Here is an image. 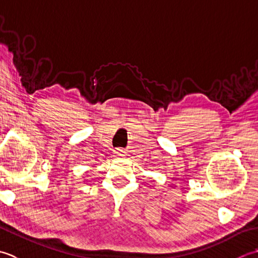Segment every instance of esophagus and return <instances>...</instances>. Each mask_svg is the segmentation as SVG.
Here are the masks:
<instances>
[{
	"instance_id": "esophagus-1",
	"label": "esophagus",
	"mask_w": 258,
	"mask_h": 258,
	"mask_svg": "<svg viewBox=\"0 0 258 258\" xmlns=\"http://www.w3.org/2000/svg\"><path fill=\"white\" fill-rule=\"evenodd\" d=\"M114 154H115V156H117V157H123L124 156V152L121 149L114 150Z\"/></svg>"
}]
</instances>
